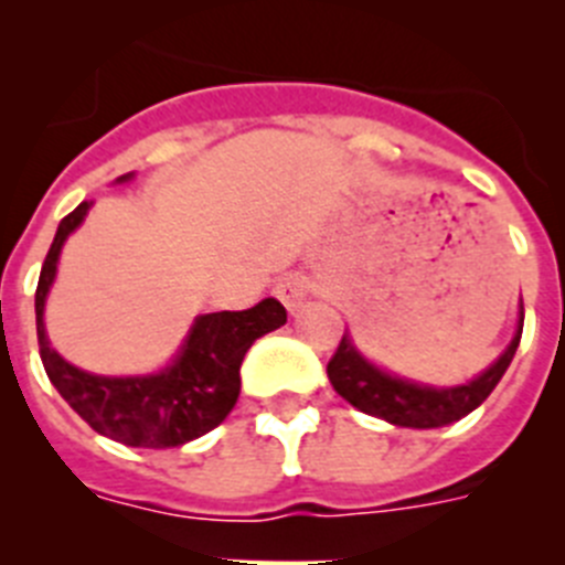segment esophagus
I'll use <instances>...</instances> for the list:
<instances>
[{"label":"esophagus","mask_w":565,"mask_h":565,"mask_svg":"<svg viewBox=\"0 0 565 565\" xmlns=\"http://www.w3.org/2000/svg\"><path fill=\"white\" fill-rule=\"evenodd\" d=\"M274 294H277L279 302L288 308V313H299L308 302L306 277H299V274H288V277H282L277 286H274Z\"/></svg>","instance_id":"1"}]
</instances>
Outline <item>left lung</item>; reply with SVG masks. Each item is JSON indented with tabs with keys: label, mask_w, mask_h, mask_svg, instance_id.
<instances>
[{
	"label": "left lung",
	"mask_w": 565,
	"mask_h": 565,
	"mask_svg": "<svg viewBox=\"0 0 565 565\" xmlns=\"http://www.w3.org/2000/svg\"><path fill=\"white\" fill-rule=\"evenodd\" d=\"M523 333V302L518 311L515 337L507 344V351L489 364L487 371L469 379L467 384L456 387H430V384H418L411 379H402L396 373H387L382 367L364 359L359 348L353 344L351 333L344 331L337 353L328 362V379H331L333 391L351 402L356 411L367 416L384 418L387 424L396 427H413V430H433L444 427L458 418L481 407L483 398L495 391V384L507 373L509 362L515 356L518 344Z\"/></svg>",
	"instance_id": "obj_1"
}]
</instances>
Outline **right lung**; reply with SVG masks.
I'll return each mask as SVG.
<instances>
[{
    "label": "right lung",
    "instance_id": "add662e5",
    "mask_svg": "<svg viewBox=\"0 0 565 565\" xmlns=\"http://www.w3.org/2000/svg\"><path fill=\"white\" fill-rule=\"evenodd\" d=\"M132 172L115 183H127ZM93 203H78L58 223L44 257L36 288L39 353L64 402L102 436L127 447L167 450L214 430L232 413L239 396V364L254 342L286 326V308L268 297L248 311H221L194 317L172 362L147 376H98L70 364L50 344L44 331V302L56 279L58 257L67 237L87 217Z\"/></svg>",
    "mask_w": 565,
    "mask_h": 565
}]
</instances>
